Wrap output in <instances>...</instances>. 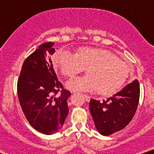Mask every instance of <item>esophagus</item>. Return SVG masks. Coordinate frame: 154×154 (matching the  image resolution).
Returning <instances> with one entry per match:
<instances>
[{"label":"esophagus","instance_id":"esophagus-1","mask_svg":"<svg viewBox=\"0 0 154 154\" xmlns=\"http://www.w3.org/2000/svg\"><path fill=\"white\" fill-rule=\"evenodd\" d=\"M84 96H85V100H87L88 102H89V101H90V100H91V97H90L89 95H85V94L84 95Z\"/></svg>","mask_w":154,"mask_h":154}]
</instances>
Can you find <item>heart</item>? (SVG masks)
<instances>
[{"label": "heart", "instance_id": "b5f03b06", "mask_svg": "<svg viewBox=\"0 0 154 154\" xmlns=\"http://www.w3.org/2000/svg\"><path fill=\"white\" fill-rule=\"evenodd\" d=\"M53 63L61 75L69 78L86 69L88 76L69 81L68 89L93 92L102 95L117 92L128 79L130 66L111 51L99 48L83 47L72 54L63 50L53 56Z\"/></svg>", "mask_w": 154, "mask_h": 154}]
</instances>
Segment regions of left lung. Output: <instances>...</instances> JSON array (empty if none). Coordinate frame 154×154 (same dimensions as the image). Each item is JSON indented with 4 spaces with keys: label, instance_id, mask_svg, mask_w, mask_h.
<instances>
[{
    "label": "left lung",
    "instance_id": "1",
    "mask_svg": "<svg viewBox=\"0 0 154 154\" xmlns=\"http://www.w3.org/2000/svg\"><path fill=\"white\" fill-rule=\"evenodd\" d=\"M139 97V82L135 79L103 102L91 99L89 109L98 132L107 136L125 128L135 115Z\"/></svg>",
    "mask_w": 154,
    "mask_h": 154
}]
</instances>
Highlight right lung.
<instances>
[{
	"instance_id": "obj_1",
	"label": "right lung",
	"mask_w": 154,
	"mask_h": 154,
	"mask_svg": "<svg viewBox=\"0 0 154 154\" xmlns=\"http://www.w3.org/2000/svg\"><path fill=\"white\" fill-rule=\"evenodd\" d=\"M54 45L53 42L42 44L26 58L17 82L19 103L26 119L33 128L46 135L62 128L71 95L63 89L54 71L50 58L55 53ZM61 89V95L55 97Z\"/></svg>"
}]
</instances>
